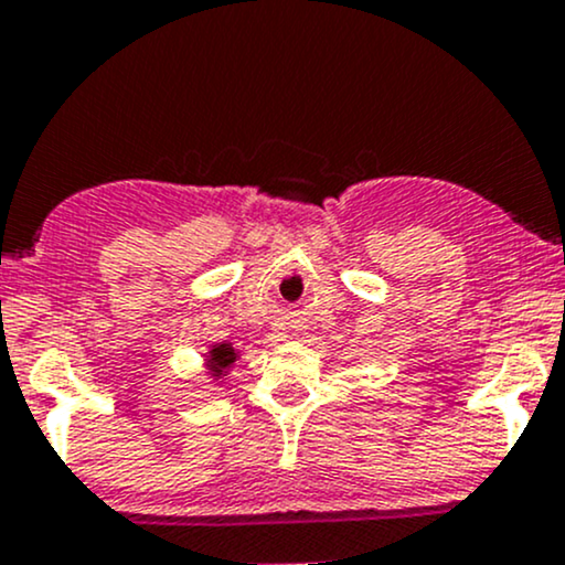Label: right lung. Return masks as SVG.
Returning a JSON list of instances; mask_svg holds the SVG:
<instances>
[{
	"label": "right lung",
	"mask_w": 565,
	"mask_h": 565,
	"mask_svg": "<svg viewBox=\"0 0 565 565\" xmlns=\"http://www.w3.org/2000/svg\"><path fill=\"white\" fill-rule=\"evenodd\" d=\"M238 353L233 350L231 342H223V345H212L210 355H206V366H210V374L215 380H223L225 374L231 372V366L236 364Z\"/></svg>",
	"instance_id": "1"
}]
</instances>
